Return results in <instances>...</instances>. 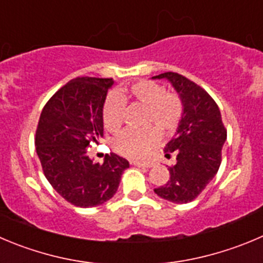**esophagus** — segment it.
I'll list each match as a JSON object with an SVG mask.
<instances>
[{"mask_svg": "<svg viewBox=\"0 0 263 263\" xmlns=\"http://www.w3.org/2000/svg\"><path fill=\"white\" fill-rule=\"evenodd\" d=\"M132 164L136 165V166H138V167H151L152 165H154V162L152 161H133Z\"/></svg>", "mask_w": 263, "mask_h": 263, "instance_id": "obj_1", "label": "esophagus"}]
</instances>
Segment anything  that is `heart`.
I'll use <instances>...</instances> for the list:
<instances>
[{
	"mask_svg": "<svg viewBox=\"0 0 263 263\" xmlns=\"http://www.w3.org/2000/svg\"><path fill=\"white\" fill-rule=\"evenodd\" d=\"M138 103L146 108L144 125L154 124L142 130H125L115 138L114 149L129 159H143L159 142V132L171 133L178 126L183 114L181 99L164 86L148 80H141L109 94L102 108L103 125L109 132H117L124 120L125 104Z\"/></svg>",
	"mask_w": 263,
	"mask_h": 263,
	"instance_id": "obj_1",
	"label": "heart"
}]
</instances>
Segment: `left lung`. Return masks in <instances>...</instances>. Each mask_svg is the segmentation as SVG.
I'll list each match as a JSON object with an SVG mask.
<instances>
[{"label":"left lung","instance_id":"obj_1","mask_svg":"<svg viewBox=\"0 0 263 263\" xmlns=\"http://www.w3.org/2000/svg\"><path fill=\"white\" fill-rule=\"evenodd\" d=\"M152 79L167 80L183 104L176 134L164 148L167 159L172 155L176 157V165L167 169L169 181L154 191L167 201L186 204L196 199L216 177L227 132L217 103L199 85L174 72Z\"/></svg>","mask_w":263,"mask_h":263}]
</instances>
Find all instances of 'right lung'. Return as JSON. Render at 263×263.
Segmentation results:
<instances>
[{"label": "right lung", "mask_w": 263, "mask_h": 263, "mask_svg": "<svg viewBox=\"0 0 263 263\" xmlns=\"http://www.w3.org/2000/svg\"><path fill=\"white\" fill-rule=\"evenodd\" d=\"M112 79L77 77L45 104L36 130V152L49 183L74 206L108 201L119 189L127 160L106 155L103 164L86 155L90 142L103 137L102 108Z\"/></svg>", "instance_id": "add662e5"}]
</instances>
